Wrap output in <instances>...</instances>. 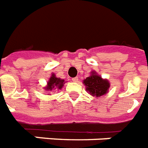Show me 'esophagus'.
<instances>
[{"mask_svg":"<svg viewBox=\"0 0 148 148\" xmlns=\"http://www.w3.org/2000/svg\"><path fill=\"white\" fill-rule=\"evenodd\" d=\"M73 81L74 82H77L79 81V78H78V77L73 78Z\"/></svg>","mask_w":148,"mask_h":148,"instance_id":"34e87169","label":"esophagus"}]
</instances>
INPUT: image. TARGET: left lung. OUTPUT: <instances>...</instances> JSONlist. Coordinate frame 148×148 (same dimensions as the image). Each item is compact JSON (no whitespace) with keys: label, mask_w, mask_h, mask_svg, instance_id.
<instances>
[{"label":"left lung","mask_w":148,"mask_h":148,"mask_svg":"<svg viewBox=\"0 0 148 148\" xmlns=\"http://www.w3.org/2000/svg\"><path fill=\"white\" fill-rule=\"evenodd\" d=\"M84 85L86 86V89L92 96L100 97L106 95L110 87L109 82L107 79H104L97 74L95 71L91 72L90 76H88L83 80Z\"/></svg>","instance_id":"obj_1"}]
</instances>
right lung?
Instances as JSON below:
<instances>
[{
    "label": "right lung",
    "instance_id": "add662e5",
    "mask_svg": "<svg viewBox=\"0 0 148 148\" xmlns=\"http://www.w3.org/2000/svg\"><path fill=\"white\" fill-rule=\"evenodd\" d=\"M65 82H66L64 81V79H61L60 78L56 77L55 74L53 73L51 77L49 78V81L47 82V86L45 87V90L48 92H51L56 88L61 89Z\"/></svg>",
    "mask_w": 148,
    "mask_h": 148
}]
</instances>
